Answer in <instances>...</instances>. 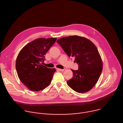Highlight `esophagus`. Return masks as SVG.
<instances>
[{"instance_id":"34e87169","label":"esophagus","mask_w":123,"mask_h":123,"mask_svg":"<svg viewBox=\"0 0 123 123\" xmlns=\"http://www.w3.org/2000/svg\"><path fill=\"white\" fill-rule=\"evenodd\" d=\"M57 69L59 71H61L63 72L64 71V69H61V68H57Z\"/></svg>"}]
</instances>
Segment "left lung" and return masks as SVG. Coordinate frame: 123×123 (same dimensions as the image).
Here are the masks:
<instances>
[{"instance_id":"left-lung-1","label":"left lung","mask_w":123,"mask_h":123,"mask_svg":"<svg viewBox=\"0 0 123 123\" xmlns=\"http://www.w3.org/2000/svg\"><path fill=\"white\" fill-rule=\"evenodd\" d=\"M57 42L69 57H74L78 64L77 71L72 69L73 77L67 81L68 86L78 93L90 91L101 74L103 62L95 45L84 37L73 36L59 39Z\"/></svg>"}]
</instances>
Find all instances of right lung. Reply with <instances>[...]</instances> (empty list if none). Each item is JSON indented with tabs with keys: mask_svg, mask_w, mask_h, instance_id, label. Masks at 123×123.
Wrapping results in <instances>:
<instances>
[{
	"mask_svg": "<svg viewBox=\"0 0 123 123\" xmlns=\"http://www.w3.org/2000/svg\"><path fill=\"white\" fill-rule=\"evenodd\" d=\"M56 38H37L25 45L17 55L15 68L17 75L28 88L33 92L42 91L50 83L55 68L42 65L45 55Z\"/></svg>",
	"mask_w": 123,
	"mask_h": 123,
	"instance_id": "1",
	"label": "right lung"
}]
</instances>
